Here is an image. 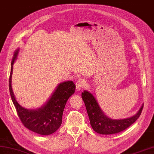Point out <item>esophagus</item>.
I'll use <instances>...</instances> for the list:
<instances>
[{
  "mask_svg": "<svg viewBox=\"0 0 154 154\" xmlns=\"http://www.w3.org/2000/svg\"><path fill=\"white\" fill-rule=\"evenodd\" d=\"M85 85V82L84 80L79 79L76 82V90L77 91H79V90L82 88Z\"/></svg>",
  "mask_w": 154,
  "mask_h": 154,
  "instance_id": "esophagus-1",
  "label": "esophagus"
}]
</instances>
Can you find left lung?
Listing matches in <instances>:
<instances>
[{"label": "left lung", "instance_id": "1", "mask_svg": "<svg viewBox=\"0 0 154 154\" xmlns=\"http://www.w3.org/2000/svg\"><path fill=\"white\" fill-rule=\"evenodd\" d=\"M82 98L86 106V111L93 129L102 135H112L120 133L128 128L141 115L143 105L135 116L122 120H112L106 116L98 105L96 98L91 93L84 91Z\"/></svg>", "mask_w": 154, "mask_h": 154}]
</instances>
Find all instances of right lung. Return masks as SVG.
<instances>
[{
	"label": "right lung",
	"mask_w": 154,
	"mask_h": 154,
	"mask_svg": "<svg viewBox=\"0 0 154 154\" xmlns=\"http://www.w3.org/2000/svg\"><path fill=\"white\" fill-rule=\"evenodd\" d=\"M15 51L11 62L9 78V89L11 100L16 109L19 119L25 127L39 135H49L54 133L62 124L63 111L68 98L75 92V85L73 81L60 83L43 107L37 110H28L19 105L15 100L11 86L13 64L18 54Z\"/></svg>",
	"instance_id": "obj_1"
}]
</instances>
